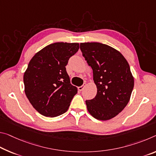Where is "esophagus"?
Instances as JSON below:
<instances>
[{
    "mask_svg": "<svg viewBox=\"0 0 156 156\" xmlns=\"http://www.w3.org/2000/svg\"><path fill=\"white\" fill-rule=\"evenodd\" d=\"M85 85H83L82 86H80V87H78V89L79 91H82L83 89L85 88Z\"/></svg>",
    "mask_w": 156,
    "mask_h": 156,
    "instance_id": "esophagus-1",
    "label": "esophagus"
}]
</instances>
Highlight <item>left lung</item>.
Returning <instances> with one entry per match:
<instances>
[{
  "instance_id": "8db88e82",
  "label": "left lung",
  "mask_w": 156,
  "mask_h": 156,
  "mask_svg": "<svg viewBox=\"0 0 156 156\" xmlns=\"http://www.w3.org/2000/svg\"><path fill=\"white\" fill-rule=\"evenodd\" d=\"M83 56L93 70L97 93L85 101L88 112L96 119H110L128 104L134 87L130 66L122 54L98 42L80 44Z\"/></svg>"
}]
</instances>
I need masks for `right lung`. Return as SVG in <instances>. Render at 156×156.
Returning a JSON list of instances; mask_svg holds the SVG:
<instances>
[{
  "instance_id": "right-lung-1",
  "label": "right lung",
  "mask_w": 156,
  "mask_h": 156,
  "mask_svg": "<svg viewBox=\"0 0 156 156\" xmlns=\"http://www.w3.org/2000/svg\"><path fill=\"white\" fill-rule=\"evenodd\" d=\"M78 49V43L56 42L30 61L23 76L25 93L41 115L55 117L67 111L78 90L71 84L65 66Z\"/></svg>"
}]
</instances>
